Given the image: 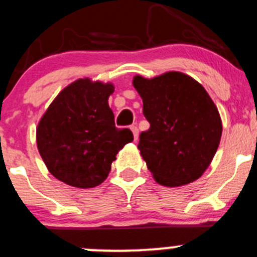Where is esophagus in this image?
<instances>
[{"label":"esophagus","instance_id":"esophagus-1","mask_svg":"<svg viewBox=\"0 0 257 257\" xmlns=\"http://www.w3.org/2000/svg\"><path fill=\"white\" fill-rule=\"evenodd\" d=\"M130 128H131L132 134H134L135 141H137V140H139V128H137V126H135V125H132Z\"/></svg>","mask_w":257,"mask_h":257}]
</instances>
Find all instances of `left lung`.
<instances>
[{
    "label": "left lung",
    "mask_w": 257,
    "mask_h": 257,
    "mask_svg": "<svg viewBox=\"0 0 257 257\" xmlns=\"http://www.w3.org/2000/svg\"><path fill=\"white\" fill-rule=\"evenodd\" d=\"M150 128L139 150L155 181L169 187L199 179L217 151L220 113L204 87L190 76L170 71L154 78L135 76Z\"/></svg>",
    "instance_id": "left-lung-1"
}]
</instances>
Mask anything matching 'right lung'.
<instances>
[{
  "instance_id": "obj_1",
  "label": "right lung",
  "mask_w": 257,
  "mask_h": 257,
  "mask_svg": "<svg viewBox=\"0 0 257 257\" xmlns=\"http://www.w3.org/2000/svg\"><path fill=\"white\" fill-rule=\"evenodd\" d=\"M112 83L80 78L52 101L36 130L37 149L57 180L91 189L108 176L117 152L134 135L117 128L108 106Z\"/></svg>"
}]
</instances>
